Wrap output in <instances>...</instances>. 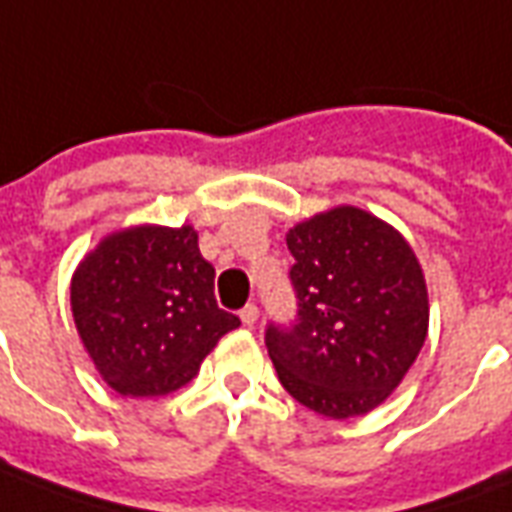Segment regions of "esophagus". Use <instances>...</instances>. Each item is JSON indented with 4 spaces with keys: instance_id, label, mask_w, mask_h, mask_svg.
Returning a JSON list of instances; mask_svg holds the SVG:
<instances>
[{
    "instance_id": "esophagus-1",
    "label": "esophagus",
    "mask_w": 512,
    "mask_h": 512,
    "mask_svg": "<svg viewBox=\"0 0 512 512\" xmlns=\"http://www.w3.org/2000/svg\"><path fill=\"white\" fill-rule=\"evenodd\" d=\"M257 317H260V309H257L255 304H246L244 309H241V323L249 325V328L257 323Z\"/></svg>"
}]
</instances>
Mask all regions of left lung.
Returning <instances> with one entry per match:
<instances>
[{"mask_svg":"<svg viewBox=\"0 0 512 512\" xmlns=\"http://www.w3.org/2000/svg\"><path fill=\"white\" fill-rule=\"evenodd\" d=\"M298 295L293 328L268 325L279 382L325 418L380 407L429 333V287L407 238L358 206H333L287 230Z\"/></svg>","mask_w":512,"mask_h":512,"instance_id":"left-lung-1","label":"left lung"}]
</instances>
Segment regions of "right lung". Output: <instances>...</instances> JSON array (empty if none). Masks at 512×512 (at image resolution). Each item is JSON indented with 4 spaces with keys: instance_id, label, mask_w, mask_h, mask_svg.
I'll return each instance as SVG.
<instances>
[{
    "instance_id": "1",
    "label": "right lung",
    "mask_w": 512,
    "mask_h": 512,
    "mask_svg": "<svg viewBox=\"0 0 512 512\" xmlns=\"http://www.w3.org/2000/svg\"><path fill=\"white\" fill-rule=\"evenodd\" d=\"M70 309L94 369L121 396L184 388L227 331L214 266L192 225H130L86 252L70 279Z\"/></svg>"
}]
</instances>
